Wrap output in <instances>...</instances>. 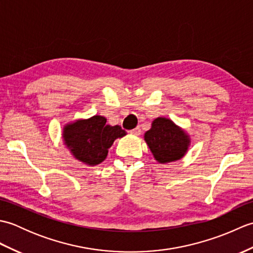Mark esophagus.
Here are the masks:
<instances>
[{"instance_id": "34e87169", "label": "esophagus", "mask_w": 253, "mask_h": 253, "mask_svg": "<svg viewBox=\"0 0 253 253\" xmlns=\"http://www.w3.org/2000/svg\"><path fill=\"white\" fill-rule=\"evenodd\" d=\"M130 132L131 133H133V135H136V136H139L141 133V128L140 127H136V128H133L132 130H130Z\"/></svg>"}]
</instances>
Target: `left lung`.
Wrapping results in <instances>:
<instances>
[{
	"instance_id": "obj_1",
	"label": "left lung",
	"mask_w": 253,
	"mask_h": 253,
	"mask_svg": "<svg viewBox=\"0 0 253 253\" xmlns=\"http://www.w3.org/2000/svg\"><path fill=\"white\" fill-rule=\"evenodd\" d=\"M144 140L160 163L179 160L187 151L189 139L170 120L158 117L151 129L144 133Z\"/></svg>"
}]
</instances>
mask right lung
Instances as JSON below:
<instances>
[{
    "label": "right lung",
    "mask_w": 253,
    "mask_h": 253,
    "mask_svg": "<svg viewBox=\"0 0 253 253\" xmlns=\"http://www.w3.org/2000/svg\"><path fill=\"white\" fill-rule=\"evenodd\" d=\"M125 135L121 126L106 125V118L100 115L69 124L63 132L64 140L75 158L88 165L104 161L115 139Z\"/></svg>",
    "instance_id": "right-lung-1"
}]
</instances>
